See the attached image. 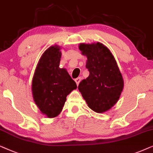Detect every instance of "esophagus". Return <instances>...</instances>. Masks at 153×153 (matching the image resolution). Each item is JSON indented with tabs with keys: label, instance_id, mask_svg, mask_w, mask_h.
<instances>
[{
	"label": "esophagus",
	"instance_id": "obj_1",
	"mask_svg": "<svg viewBox=\"0 0 153 153\" xmlns=\"http://www.w3.org/2000/svg\"><path fill=\"white\" fill-rule=\"evenodd\" d=\"M80 80H81V78H78L75 79V82H76L77 85H79V83H80Z\"/></svg>",
	"mask_w": 153,
	"mask_h": 153
}]
</instances>
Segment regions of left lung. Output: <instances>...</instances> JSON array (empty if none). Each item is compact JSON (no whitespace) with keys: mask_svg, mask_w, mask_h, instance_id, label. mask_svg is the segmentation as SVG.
I'll return each mask as SVG.
<instances>
[{"mask_svg":"<svg viewBox=\"0 0 153 153\" xmlns=\"http://www.w3.org/2000/svg\"><path fill=\"white\" fill-rule=\"evenodd\" d=\"M79 49L87 57L89 75L80 82L78 89L88 106L97 113L108 111L117 102L124 81L111 51L100 42L81 43Z\"/></svg>","mask_w":153,"mask_h":153,"instance_id":"left-lung-1","label":"left lung"}]
</instances>
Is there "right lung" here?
Returning a JSON list of instances; mask_svg holds the SVG:
<instances>
[{
	"mask_svg": "<svg viewBox=\"0 0 153 153\" xmlns=\"http://www.w3.org/2000/svg\"><path fill=\"white\" fill-rule=\"evenodd\" d=\"M60 47L45 51L36 66L32 80L34 101L48 117H55L62 111L66 97L77 85L65 68H59Z\"/></svg>",
	"mask_w": 153,
	"mask_h": 153,
	"instance_id": "obj_1",
	"label": "right lung"
}]
</instances>
